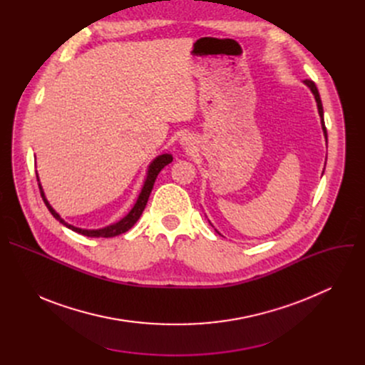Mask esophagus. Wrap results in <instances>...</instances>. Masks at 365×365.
I'll use <instances>...</instances> for the list:
<instances>
[{
  "mask_svg": "<svg viewBox=\"0 0 365 365\" xmlns=\"http://www.w3.org/2000/svg\"><path fill=\"white\" fill-rule=\"evenodd\" d=\"M189 143H190V141H189V138H186V137H183V138H182V144H183V145H185V147H187V145H190V144H189Z\"/></svg>",
  "mask_w": 365,
  "mask_h": 365,
  "instance_id": "esophagus-1",
  "label": "esophagus"
}]
</instances>
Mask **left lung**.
Listing matches in <instances>:
<instances>
[{
	"instance_id": "left-lung-1",
	"label": "left lung",
	"mask_w": 365,
	"mask_h": 365,
	"mask_svg": "<svg viewBox=\"0 0 365 365\" xmlns=\"http://www.w3.org/2000/svg\"><path fill=\"white\" fill-rule=\"evenodd\" d=\"M304 82V85L312 91V93H314V96H315V101H317V106H318V113H319V117H321V124H322V130H324V134H325V140L328 141V134H327V127H325V121H324V107H322V101H321V96H319V91H318V88H317V85H315V82L314 81H309V79H306V81H303ZM217 231V230H215ZM218 232V231H217ZM220 234V232H218Z\"/></svg>"
}]
</instances>
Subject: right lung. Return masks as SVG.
<instances>
[{
    "mask_svg": "<svg viewBox=\"0 0 365 365\" xmlns=\"http://www.w3.org/2000/svg\"><path fill=\"white\" fill-rule=\"evenodd\" d=\"M172 160H173L172 154H162V155H159V158H155V159L150 163V166H148L147 176H145L144 185H143V189H141V192H140V195H138V197H137L135 205L133 206V210H131L123 220H120L118 222H115V224H113V225H108V227H106V228H101V230H82V228H78V227H73V225L65 222V221L61 218V215H59V214L53 210V207L50 206V203L47 202L46 196H44V192H43V189H41L38 176H37V182H38L40 193H41V197H43V200H44V203H46V206H47V210L50 211V214L53 215L61 224H63V225L68 227L69 230H72V231H75V232H78V234H82V235H85V237L110 238V237H117V235H120V234L128 231V230L138 221V218L141 217V214H143V211H144V207H145V205H147L148 196H150L151 189H153V185H154V182H155V178H158V175L160 173V170H162L165 166H168L169 163H172Z\"/></svg>",
    "mask_w": 365,
    "mask_h": 365,
    "instance_id": "obj_1",
    "label": "right lung"
}]
</instances>
